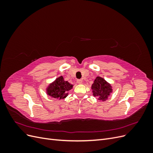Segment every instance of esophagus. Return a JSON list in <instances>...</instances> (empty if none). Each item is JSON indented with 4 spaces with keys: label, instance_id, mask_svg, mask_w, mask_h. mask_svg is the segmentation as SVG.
I'll return each instance as SVG.
<instances>
[{
    "label": "esophagus",
    "instance_id": "34e87169",
    "mask_svg": "<svg viewBox=\"0 0 153 153\" xmlns=\"http://www.w3.org/2000/svg\"><path fill=\"white\" fill-rule=\"evenodd\" d=\"M82 80H81V79H78V80H76V82H77V84H82Z\"/></svg>",
    "mask_w": 153,
    "mask_h": 153
}]
</instances>
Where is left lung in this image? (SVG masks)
<instances>
[{
    "mask_svg": "<svg viewBox=\"0 0 153 153\" xmlns=\"http://www.w3.org/2000/svg\"><path fill=\"white\" fill-rule=\"evenodd\" d=\"M91 89L94 97H98L99 100L103 101L108 99L112 92V86L104 78L97 76L91 86Z\"/></svg>",
    "mask_w": 153,
    "mask_h": 153,
    "instance_id": "1",
    "label": "left lung"
}]
</instances>
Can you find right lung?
<instances>
[{
    "label": "right lung",
    "mask_w": 153,
    "mask_h": 153,
    "mask_svg": "<svg viewBox=\"0 0 153 153\" xmlns=\"http://www.w3.org/2000/svg\"><path fill=\"white\" fill-rule=\"evenodd\" d=\"M73 85L64 80L61 76L56 78L53 82L50 84L47 89L48 96L58 100L64 99L68 95V91L73 88Z\"/></svg>",
    "instance_id": "add662e5"
}]
</instances>
